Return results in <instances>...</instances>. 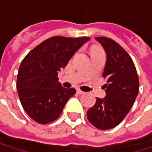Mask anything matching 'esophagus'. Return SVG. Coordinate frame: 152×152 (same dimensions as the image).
I'll return each instance as SVG.
<instances>
[{
    "label": "esophagus",
    "instance_id": "obj_1",
    "mask_svg": "<svg viewBox=\"0 0 152 152\" xmlns=\"http://www.w3.org/2000/svg\"><path fill=\"white\" fill-rule=\"evenodd\" d=\"M76 92H77V94H84V92H83V91H82V90H80V89H77V90H76Z\"/></svg>",
    "mask_w": 152,
    "mask_h": 152
}]
</instances>
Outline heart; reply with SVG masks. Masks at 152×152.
<instances>
[{
	"label": "heart",
	"mask_w": 152,
	"mask_h": 152,
	"mask_svg": "<svg viewBox=\"0 0 152 152\" xmlns=\"http://www.w3.org/2000/svg\"><path fill=\"white\" fill-rule=\"evenodd\" d=\"M102 52V50H101L100 47L98 46H93L92 49H91V54H95V53H101Z\"/></svg>",
	"instance_id": "b5f03b06"
}]
</instances>
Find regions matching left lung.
Returning <instances> with one entry per match:
<instances>
[{
  "instance_id": "1",
  "label": "left lung",
  "mask_w": 152,
  "mask_h": 152,
  "mask_svg": "<svg viewBox=\"0 0 152 152\" xmlns=\"http://www.w3.org/2000/svg\"><path fill=\"white\" fill-rule=\"evenodd\" d=\"M106 52L107 61L102 76L106 96L87 112L88 121L101 130L118 126L133 106L138 94L139 82L135 65L128 53L111 39L96 37Z\"/></svg>"
}]
</instances>
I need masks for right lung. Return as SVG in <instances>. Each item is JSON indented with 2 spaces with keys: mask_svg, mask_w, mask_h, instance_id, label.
<instances>
[{
  "mask_svg": "<svg viewBox=\"0 0 152 152\" xmlns=\"http://www.w3.org/2000/svg\"><path fill=\"white\" fill-rule=\"evenodd\" d=\"M89 39L55 36L37 45L23 59L17 91L24 110L33 121L47 124L57 120L69 99L76 94L74 88L62 87L58 74Z\"/></svg>",
  "mask_w": 152,
  "mask_h": 152,
  "instance_id": "1",
  "label": "right lung"
}]
</instances>
